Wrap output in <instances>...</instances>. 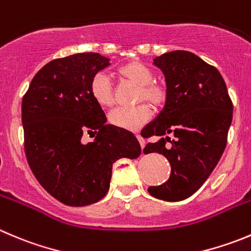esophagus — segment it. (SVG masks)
Listing matches in <instances>:
<instances>
[{
	"label": "esophagus",
	"instance_id": "esophagus-1",
	"mask_svg": "<svg viewBox=\"0 0 251 251\" xmlns=\"http://www.w3.org/2000/svg\"><path fill=\"white\" fill-rule=\"evenodd\" d=\"M136 137H137V140H138V142H140L141 147H142V148H145V145H146V142H145V140H143V138L141 137V135H136Z\"/></svg>",
	"mask_w": 251,
	"mask_h": 251
}]
</instances>
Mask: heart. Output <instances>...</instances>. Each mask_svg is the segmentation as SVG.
<instances>
[{"instance_id": "heart-1", "label": "heart", "mask_w": 251, "mask_h": 251, "mask_svg": "<svg viewBox=\"0 0 251 251\" xmlns=\"http://www.w3.org/2000/svg\"><path fill=\"white\" fill-rule=\"evenodd\" d=\"M120 78L137 86V100H146L154 108H160L167 101L168 92L163 84L154 82L152 70L140 61H130L116 70ZM89 92L93 100L101 108H109L114 104V88L110 79L104 74L94 75L89 84ZM152 111L147 104H140L133 108H118L109 115V121L119 128L136 131L151 119Z\"/></svg>"}]
</instances>
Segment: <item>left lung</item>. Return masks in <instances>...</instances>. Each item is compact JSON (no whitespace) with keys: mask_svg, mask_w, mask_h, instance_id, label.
Masks as SVG:
<instances>
[{"mask_svg":"<svg viewBox=\"0 0 251 251\" xmlns=\"http://www.w3.org/2000/svg\"><path fill=\"white\" fill-rule=\"evenodd\" d=\"M167 83L164 109L146 126L143 153L158 152L170 163L168 181L150 186L148 193L164 201H181L202 186L217 165L227 145L233 104L216 67L195 53L170 51L153 60ZM171 143L167 145V142Z\"/></svg>","mask_w":251,"mask_h":251,"instance_id":"1","label":"left lung"}]
</instances>
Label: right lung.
<instances>
[{"label": "right lung", "instance_id": "add662e5", "mask_svg": "<svg viewBox=\"0 0 251 251\" xmlns=\"http://www.w3.org/2000/svg\"><path fill=\"white\" fill-rule=\"evenodd\" d=\"M109 65L98 52L56 58L39 70L22 100L29 167L41 186L67 206L101 200L114 162L141 154L133 133L108 125L89 92L94 75ZM86 132L94 133L93 143H83Z\"/></svg>", "mask_w": 251, "mask_h": 251}]
</instances>
